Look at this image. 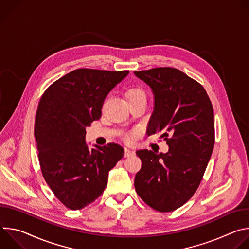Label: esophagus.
<instances>
[{"label": "esophagus", "mask_w": 249, "mask_h": 249, "mask_svg": "<svg viewBox=\"0 0 249 249\" xmlns=\"http://www.w3.org/2000/svg\"><path fill=\"white\" fill-rule=\"evenodd\" d=\"M135 154V151L131 148H125V157H130V156H133Z\"/></svg>", "instance_id": "34e87169"}]
</instances>
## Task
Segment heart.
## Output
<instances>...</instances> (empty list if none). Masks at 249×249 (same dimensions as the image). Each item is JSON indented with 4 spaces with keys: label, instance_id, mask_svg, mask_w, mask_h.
I'll use <instances>...</instances> for the list:
<instances>
[{
    "label": "heart",
    "instance_id": "heart-1",
    "mask_svg": "<svg viewBox=\"0 0 249 249\" xmlns=\"http://www.w3.org/2000/svg\"><path fill=\"white\" fill-rule=\"evenodd\" d=\"M126 97H127V100L136 99V98H146V94L143 89H141L139 88H133V89H130L127 90ZM131 138H132V136L128 137V139H131Z\"/></svg>",
    "mask_w": 249,
    "mask_h": 249
}]
</instances>
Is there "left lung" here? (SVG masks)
<instances>
[{"label": "left lung", "instance_id": "8db88e82", "mask_svg": "<svg viewBox=\"0 0 249 249\" xmlns=\"http://www.w3.org/2000/svg\"><path fill=\"white\" fill-rule=\"evenodd\" d=\"M134 75L154 94L148 135L162 133L169 147L165 154L136 152L142 167L135 189L153 209L171 212L193 196L202 180L215 144L214 109L204 88L179 70L156 68Z\"/></svg>", "mask_w": 249, "mask_h": 249}]
</instances>
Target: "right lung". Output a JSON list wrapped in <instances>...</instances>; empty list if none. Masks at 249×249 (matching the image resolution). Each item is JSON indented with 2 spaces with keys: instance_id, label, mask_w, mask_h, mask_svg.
<instances>
[{
  "instance_id": "obj_1",
  "label": "right lung",
  "mask_w": 249,
  "mask_h": 249,
  "mask_svg": "<svg viewBox=\"0 0 249 249\" xmlns=\"http://www.w3.org/2000/svg\"><path fill=\"white\" fill-rule=\"evenodd\" d=\"M128 74L78 69L53 83L40 98L34 124L40 167L55 196L71 210L83 209L101 195L109 171L124 156L114 143L89 150L86 128L100 118L106 95Z\"/></svg>"
}]
</instances>
